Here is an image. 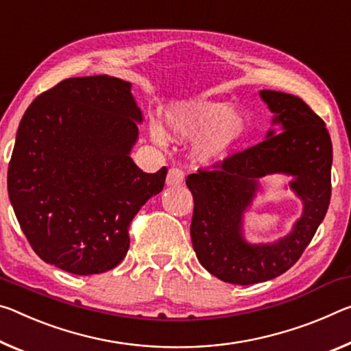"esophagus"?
I'll use <instances>...</instances> for the list:
<instances>
[{
  "instance_id": "1",
  "label": "esophagus",
  "mask_w": 351,
  "mask_h": 351,
  "mask_svg": "<svg viewBox=\"0 0 351 351\" xmlns=\"http://www.w3.org/2000/svg\"><path fill=\"white\" fill-rule=\"evenodd\" d=\"M182 181H184V171L181 169H170L169 170V175H167V186L170 187H176V186H181Z\"/></svg>"
}]
</instances>
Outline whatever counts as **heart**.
I'll return each mask as SVG.
<instances>
[{
  "mask_svg": "<svg viewBox=\"0 0 351 351\" xmlns=\"http://www.w3.org/2000/svg\"><path fill=\"white\" fill-rule=\"evenodd\" d=\"M247 120L228 104L209 99H189L170 106L165 112V130L173 141H189L198 136V154L203 159H217L243 136ZM153 142L162 145L165 134L158 125L149 126Z\"/></svg>",
  "mask_w": 351,
  "mask_h": 351,
  "instance_id": "1",
  "label": "heart"
}]
</instances>
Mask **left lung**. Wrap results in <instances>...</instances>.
Returning a JSON list of instances; mask_svg holds the SVG:
<instances>
[{"label": "left lung", "instance_id": "1", "mask_svg": "<svg viewBox=\"0 0 351 351\" xmlns=\"http://www.w3.org/2000/svg\"><path fill=\"white\" fill-rule=\"evenodd\" d=\"M275 114L274 130L258 145L231 154L209 170L187 176L193 197L192 245L209 274L231 285L248 286L274 280L297 263L325 219L331 198L332 145L325 121L302 98L261 90ZM282 173L304 202V214L293 231L274 244H248L241 219L263 176Z\"/></svg>", "mask_w": 351, "mask_h": 351}]
</instances>
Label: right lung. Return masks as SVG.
I'll use <instances>...</instances> for the list:
<instances>
[{"label":"right lung","instance_id":"right-lung-1","mask_svg":"<svg viewBox=\"0 0 351 351\" xmlns=\"http://www.w3.org/2000/svg\"><path fill=\"white\" fill-rule=\"evenodd\" d=\"M141 121L131 82L108 75L60 81L26 109L8 192L42 261L82 276L123 261L130 223L167 176L131 159Z\"/></svg>","mask_w":351,"mask_h":351}]
</instances>
